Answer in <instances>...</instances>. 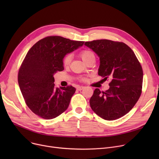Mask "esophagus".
Masks as SVG:
<instances>
[{
	"label": "esophagus",
	"instance_id": "esophagus-1",
	"mask_svg": "<svg viewBox=\"0 0 159 159\" xmlns=\"http://www.w3.org/2000/svg\"><path fill=\"white\" fill-rule=\"evenodd\" d=\"M84 88V86H77V89L79 90V91H81V90H82Z\"/></svg>",
	"mask_w": 159,
	"mask_h": 159
}]
</instances>
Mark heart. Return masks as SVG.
<instances>
[{
  "instance_id": "obj_1",
  "label": "heart",
  "mask_w": 159,
  "mask_h": 159,
  "mask_svg": "<svg viewBox=\"0 0 159 159\" xmlns=\"http://www.w3.org/2000/svg\"><path fill=\"white\" fill-rule=\"evenodd\" d=\"M80 56L82 58V59L86 63L90 60L91 58H94L95 55L92 52L89 51L88 49H84L80 53ZM72 59V57L71 54H67L65 55L62 59V63L64 66H68L71 63ZM82 80H84V79H82Z\"/></svg>"
}]
</instances>
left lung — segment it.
<instances>
[{
	"label": "left lung",
	"mask_w": 159,
	"mask_h": 159,
	"mask_svg": "<svg viewBox=\"0 0 159 159\" xmlns=\"http://www.w3.org/2000/svg\"><path fill=\"white\" fill-rule=\"evenodd\" d=\"M84 45L99 57L98 74L111 79L106 91L95 89L89 100L91 109L105 120L118 119L132 109L140 97L142 66L133 50L122 42L101 39L86 42Z\"/></svg>",
	"instance_id": "obj_1"
}]
</instances>
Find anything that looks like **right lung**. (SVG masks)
<instances>
[{"label":"right lung","mask_w":159,"mask_h":159,"mask_svg":"<svg viewBox=\"0 0 159 159\" xmlns=\"http://www.w3.org/2000/svg\"><path fill=\"white\" fill-rule=\"evenodd\" d=\"M84 43L49 36L27 53L19 70L18 82L25 102L40 117L52 119L68 109L76 89L72 86L55 88L53 75L64 70V57Z\"/></svg>","instance_id":"right-lung-1"}]
</instances>
